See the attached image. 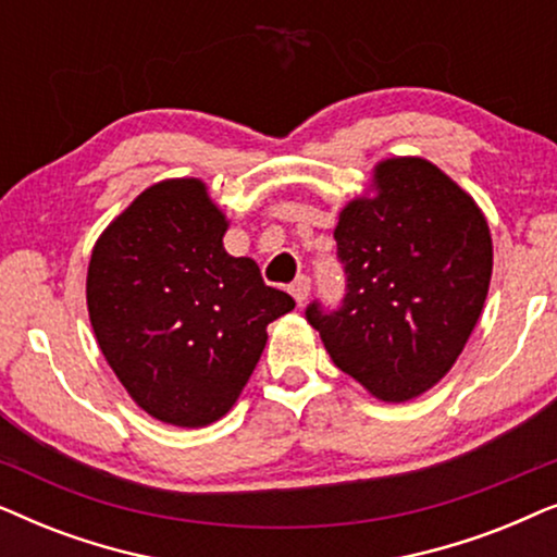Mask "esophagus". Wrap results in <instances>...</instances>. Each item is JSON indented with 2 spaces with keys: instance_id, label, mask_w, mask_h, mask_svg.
I'll return each mask as SVG.
<instances>
[{
  "instance_id": "esophagus-1",
  "label": "esophagus",
  "mask_w": 557,
  "mask_h": 557,
  "mask_svg": "<svg viewBox=\"0 0 557 557\" xmlns=\"http://www.w3.org/2000/svg\"><path fill=\"white\" fill-rule=\"evenodd\" d=\"M288 292H292V296L296 301H307V296H309V292H311V278L309 276H299L294 281L292 286H288Z\"/></svg>"
}]
</instances>
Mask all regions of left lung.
<instances>
[{
  "label": "left lung",
  "instance_id": "1",
  "mask_svg": "<svg viewBox=\"0 0 557 557\" xmlns=\"http://www.w3.org/2000/svg\"><path fill=\"white\" fill-rule=\"evenodd\" d=\"M375 195L334 227L345 265L342 307L307 319L347 375L385 403H406L454 368L484 309L492 235L469 193L421 157L375 166Z\"/></svg>",
  "mask_w": 557,
  "mask_h": 557
}]
</instances>
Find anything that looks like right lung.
I'll use <instances>...</instances> for the list:
<instances>
[{"instance_id":"add662e5","label":"right lung","mask_w":557,"mask_h":557,"mask_svg":"<svg viewBox=\"0 0 557 557\" xmlns=\"http://www.w3.org/2000/svg\"><path fill=\"white\" fill-rule=\"evenodd\" d=\"M227 220L202 180H164L96 240L86 299L98 347L151 418L202 429L235 406L294 299L223 248Z\"/></svg>"}]
</instances>
